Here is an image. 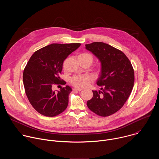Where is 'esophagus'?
Segmentation results:
<instances>
[{"label": "esophagus", "mask_w": 159, "mask_h": 159, "mask_svg": "<svg viewBox=\"0 0 159 159\" xmlns=\"http://www.w3.org/2000/svg\"><path fill=\"white\" fill-rule=\"evenodd\" d=\"M73 90H77V91H81V90H82V89H80V88L75 87V88H74Z\"/></svg>", "instance_id": "esophagus-1"}]
</instances>
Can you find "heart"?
I'll return each instance as SVG.
<instances>
[{
    "instance_id": "heart-1",
    "label": "heart",
    "mask_w": 159,
    "mask_h": 159,
    "mask_svg": "<svg viewBox=\"0 0 159 159\" xmlns=\"http://www.w3.org/2000/svg\"><path fill=\"white\" fill-rule=\"evenodd\" d=\"M78 58H80V59H87L89 60L90 61H93V57L92 55L87 53H80L79 56H78ZM101 72L100 69H98V70L97 71L98 74H99ZM89 79L87 75H76L73 77L71 80L70 82L71 83L78 87H84L85 86H86L89 82Z\"/></svg>"
}]
</instances>
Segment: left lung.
I'll return each instance as SVG.
<instances>
[{
	"label": "left lung",
	"mask_w": 159,
	"mask_h": 159,
	"mask_svg": "<svg viewBox=\"0 0 159 159\" xmlns=\"http://www.w3.org/2000/svg\"><path fill=\"white\" fill-rule=\"evenodd\" d=\"M101 62L97 85L101 90H93L87 101L89 109L101 116H108L119 111L129 98L133 87L134 74L127 57L120 50L102 42L85 44Z\"/></svg>",
	"instance_id": "8db88e82"
}]
</instances>
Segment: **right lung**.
<instances>
[{
    "label": "right lung",
    "instance_id": "1",
    "mask_svg": "<svg viewBox=\"0 0 159 159\" xmlns=\"http://www.w3.org/2000/svg\"><path fill=\"white\" fill-rule=\"evenodd\" d=\"M80 43H53L35 52L23 72V84L28 99L41 115L53 117L67 107L72 88L69 85L57 93L52 87L61 82L63 61L76 50Z\"/></svg>",
    "mask_w": 159,
    "mask_h": 159
}]
</instances>
